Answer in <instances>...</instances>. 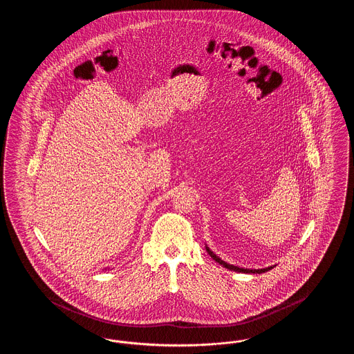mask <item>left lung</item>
Instances as JSON below:
<instances>
[{
	"label": "left lung",
	"mask_w": 354,
	"mask_h": 354,
	"mask_svg": "<svg viewBox=\"0 0 354 354\" xmlns=\"http://www.w3.org/2000/svg\"><path fill=\"white\" fill-rule=\"evenodd\" d=\"M205 250H207V252L208 254L216 261V263H219L221 264L224 268H227V270H235V272H241V273H264V272H267V270H270L273 267H268V268H263V270H248V268H240V267H236V266H232V264H228V263H225V261H223L221 259H220L219 256H216L215 253L212 252L207 245H205Z\"/></svg>",
	"instance_id": "8db88e82"
}]
</instances>
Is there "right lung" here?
Returning <instances> with one entry per match:
<instances>
[{
  "instance_id": "1",
  "label": "right lung",
  "mask_w": 354,
  "mask_h": 354,
  "mask_svg": "<svg viewBox=\"0 0 354 354\" xmlns=\"http://www.w3.org/2000/svg\"><path fill=\"white\" fill-rule=\"evenodd\" d=\"M104 270H106V268H104Z\"/></svg>"
}]
</instances>
